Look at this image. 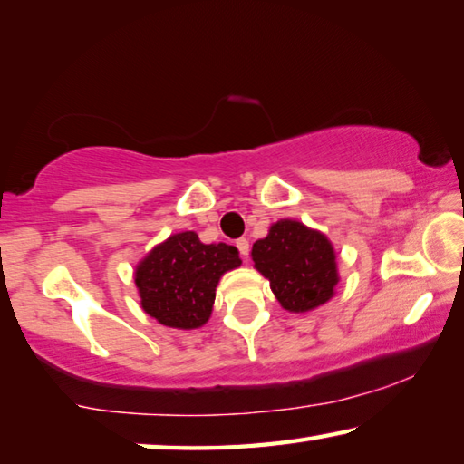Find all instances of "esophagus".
Returning <instances> with one entry per match:
<instances>
[{"instance_id": "1", "label": "esophagus", "mask_w": 464, "mask_h": 464, "mask_svg": "<svg viewBox=\"0 0 464 464\" xmlns=\"http://www.w3.org/2000/svg\"><path fill=\"white\" fill-rule=\"evenodd\" d=\"M235 246H237L241 257H247L249 256V241L246 237H241V239L235 241Z\"/></svg>"}]
</instances>
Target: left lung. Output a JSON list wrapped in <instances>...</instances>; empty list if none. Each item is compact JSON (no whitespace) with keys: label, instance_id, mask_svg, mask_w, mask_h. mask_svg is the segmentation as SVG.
Listing matches in <instances>:
<instances>
[{"label":"left lung","instance_id":"left-lung-1","mask_svg":"<svg viewBox=\"0 0 464 464\" xmlns=\"http://www.w3.org/2000/svg\"><path fill=\"white\" fill-rule=\"evenodd\" d=\"M251 257L286 311H311L334 295L337 270L332 243L303 223L272 225L268 237L254 243Z\"/></svg>","mask_w":464,"mask_h":464}]
</instances>
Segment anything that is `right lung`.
<instances>
[{
	"mask_svg": "<svg viewBox=\"0 0 464 464\" xmlns=\"http://www.w3.org/2000/svg\"><path fill=\"white\" fill-rule=\"evenodd\" d=\"M239 264V251L227 243L204 246L194 231L171 235L139 264L140 304L168 327H200L213 311L218 278Z\"/></svg>",
	"mask_w": 464,
	"mask_h": 464,
	"instance_id": "obj_1",
	"label": "right lung"
}]
</instances>
